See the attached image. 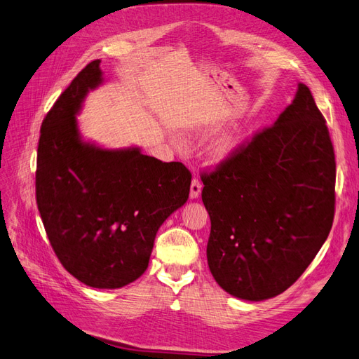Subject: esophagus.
Returning a JSON list of instances; mask_svg holds the SVG:
<instances>
[{"label": "esophagus", "instance_id": "esophagus-1", "mask_svg": "<svg viewBox=\"0 0 359 359\" xmlns=\"http://www.w3.org/2000/svg\"><path fill=\"white\" fill-rule=\"evenodd\" d=\"M201 192V182L198 179H192L191 182V189H189V197L191 198H197Z\"/></svg>", "mask_w": 359, "mask_h": 359}]
</instances>
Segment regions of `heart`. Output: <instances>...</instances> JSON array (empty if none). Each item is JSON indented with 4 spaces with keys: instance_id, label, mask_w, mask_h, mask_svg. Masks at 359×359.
I'll list each match as a JSON object with an SVG mask.
<instances>
[{
    "instance_id": "b5f03b06",
    "label": "heart",
    "mask_w": 359,
    "mask_h": 359,
    "mask_svg": "<svg viewBox=\"0 0 359 359\" xmlns=\"http://www.w3.org/2000/svg\"><path fill=\"white\" fill-rule=\"evenodd\" d=\"M240 140H241V126L236 124L231 128V130H227L223 136L218 137L215 144L212 145V149H210V154H212L215 159H224L236 149Z\"/></svg>"
}]
</instances>
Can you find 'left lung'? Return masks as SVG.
<instances>
[{"label": "left lung", "mask_w": 359, "mask_h": 359, "mask_svg": "<svg viewBox=\"0 0 359 359\" xmlns=\"http://www.w3.org/2000/svg\"><path fill=\"white\" fill-rule=\"evenodd\" d=\"M210 217L208 265L245 300L288 290L316 258L335 214V154L311 90L214 170L200 174Z\"/></svg>", "instance_id": "obj_1"}]
</instances>
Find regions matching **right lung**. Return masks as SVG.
Returning <instances> with one entry per match:
<instances>
[{
  "mask_svg": "<svg viewBox=\"0 0 359 359\" xmlns=\"http://www.w3.org/2000/svg\"><path fill=\"white\" fill-rule=\"evenodd\" d=\"M100 62L88 63L43 118L36 203L67 271L92 288H121L149 267L156 232L187 203L192 176L182 162L80 140L76 114L101 83Z\"/></svg>",
  "mask_w": 359,
  "mask_h": 359,
  "instance_id": "right-lung-1",
  "label": "right lung"
}]
</instances>
